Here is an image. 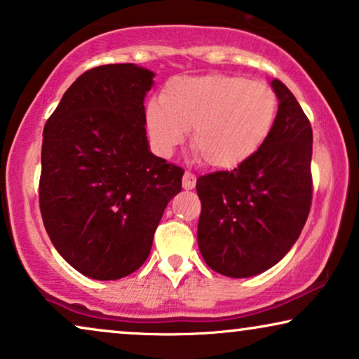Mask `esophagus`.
<instances>
[{
	"instance_id": "34e87169",
	"label": "esophagus",
	"mask_w": 359,
	"mask_h": 359,
	"mask_svg": "<svg viewBox=\"0 0 359 359\" xmlns=\"http://www.w3.org/2000/svg\"><path fill=\"white\" fill-rule=\"evenodd\" d=\"M196 180H198V178H196L194 173H191V171H186V173L183 175V188L186 191L193 189L196 186Z\"/></svg>"
}]
</instances>
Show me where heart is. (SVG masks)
<instances>
[{
  "instance_id": "obj_1",
  "label": "heart",
  "mask_w": 359,
  "mask_h": 359,
  "mask_svg": "<svg viewBox=\"0 0 359 359\" xmlns=\"http://www.w3.org/2000/svg\"><path fill=\"white\" fill-rule=\"evenodd\" d=\"M276 91L242 76H178L160 100L147 104L145 124L151 140L168 151L193 130L191 149L201 163L235 168L259 150L278 116Z\"/></svg>"
}]
</instances>
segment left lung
<instances>
[{
  "label": "left lung",
  "instance_id": "8db88e82",
  "mask_svg": "<svg viewBox=\"0 0 359 359\" xmlns=\"http://www.w3.org/2000/svg\"><path fill=\"white\" fill-rule=\"evenodd\" d=\"M276 122L258 151L232 171L199 176L198 245L229 278L263 273L301 235L312 204V127L287 86L274 78Z\"/></svg>",
  "mask_w": 359,
  "mask_h": 359
}]
</instances>
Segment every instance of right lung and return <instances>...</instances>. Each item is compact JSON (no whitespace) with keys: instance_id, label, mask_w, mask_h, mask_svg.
Listing matches in <instances>:
<instances>
[{"instance_id":"1","label":"right lung","mask_w":359,"mask_h":359,"mask_svg":"<svg viewBox=\"0 0 359 359\" xmlns=\"http://www.w3.org/2000/svg\"><path fill=\"white\" fill-rule=\"evenodd\" d=\"M154 73L114 63L76 78L43 127L39 204L53 247L76 271L111 281L149 258L184 170L155 156L145 134Z\"/></svg>"}]
</instances>
